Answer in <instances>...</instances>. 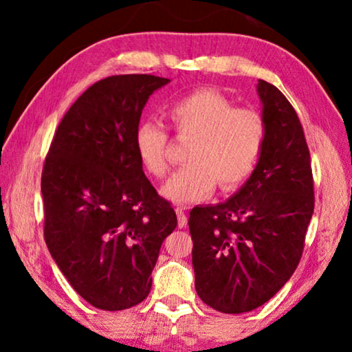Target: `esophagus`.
I'll return each instance as SVG.
<instances>
[{
    "instance_id": "1",
    "label": "esophagus",
    "mask_w": 352,
    "mask_h": 352,
    "mask_svg": "<svg viewBox=\"0 0 352 352\" xmlns=\"http://www.w3.org/2000/svg\"><path fill=\"white\" fill-rule=\"evenodd\" d=\"M176 214H177V226H179V228H186V226H187V216H186L184 208L177 206Z\"/></svg>"
}]
</instances>
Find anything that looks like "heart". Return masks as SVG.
I'll return each instance as SVG.
<instances>
[{"instance_id":"obj_1","label":"heart","mask_w":352,"mask_h":352,"mask_svg":"<svg viewBox=\"0 0 352 352\" xmlns=\"http://www.w3.org/2000/svg\"><path fill=\"white\" fill-rule=\"evenodd\" d=\"M177 138L194 139L187 151L189 165L173 173L162 187L163 197L177 205L200 201L214 190H229L256 168L266 142V123L253 109H237L213 89L184 96L168 110ZM142 166L162 177L170 168L168 134L155 122H142L134 133Z\"/></svg>"}]
</instances>
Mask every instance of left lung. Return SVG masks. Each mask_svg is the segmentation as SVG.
Instances as JSON below:
<instances>
[{"label":"left lung","instance_id":"left-lung-1","mask_svg":"<svg viewBox=\"0 0 352 352\" xmlns=\"http://www.w3.org/2000/svg\"><path fill=\"white\" fill-rule=\"evenodd\" d=\"M266 142L252 176L223 204L190 211L200 300L242 314L271 300L300 263L314 213L311 155L300 118L276 86H256Z\"/></svg>","mask_w":352,"mask_h":352}]
</instances>
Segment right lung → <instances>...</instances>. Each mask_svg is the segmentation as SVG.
<instances>
[{"label": "right lung", "instance_id": "1", "mask_svg": "<svg viewBox=\"0 0 352 352\" xmlns=\"http://www.w3.org/2000/svg\"><path fill=\"white\" fill-rule=\"evenodd\" d=\"M168 83L155 75L94 83L64 115L43 168L47 250L75 292L99 309L146 300L163 240L177 226L134 147L144 105Z\"/></svg>", "mask_w": 352, "mask_h": 352}]
</instances>
